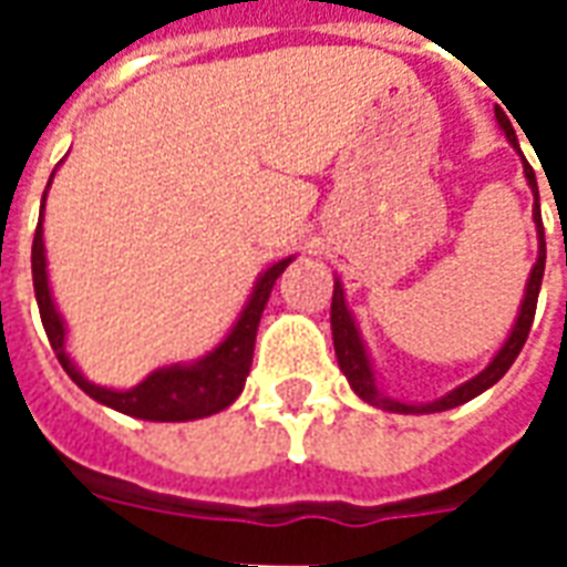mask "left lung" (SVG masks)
<instances>
[{"label":"left lung","instance_id":"left-lung-1","mask_svg":"<svg viewBox=\"0 0 567 567\" xmlns=\"http://www.w3.org/2000/svg\"><path fill=\"white\" fill-rule=\"evenodd\" d=\"M498 115V124L504 130V136L511 142L513 148L519 151V142H516V133H513L511 121L504 112H495ZM523 157V151H519ZM523 173L528 178V187L535 194V209H532V218H535L537 227V260L532 272H528V282H525V297L519 303V316H516V324H513L511 337L504 340L495 358L488 361L486 370H480L474 380L455 385L452 392H446L437 401H427V404H404V401H394L389 394L380 392L377 385V373H373V361L368 355V346L361 340V331H358L355 316L346 307V295L340 279H333V300H331V331H333V352H337V364L346 373V380L352 385V392L368 401L370 406H380V410H389V413H404V416H422V413H443V410H452V406L467 404L474 401L476 394H483L486 389H492L495 382L511 370V364L516 361V355L523 352L525 340H528V331H532V321H535L537 309V295H540V279H544V264H547V243H544V221H540V194H537V178L535 169L528 166V161L523 157Z\"/></svg>","mask_w":567,"mask_h":567}]
</instances>
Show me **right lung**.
Returning <instances> with one entry per match:
<instances>
[{"mask_svg":"<svg viewBox=\"0 0 567 567\" xmlns=\"http://www.w3.org/2000/svg\"><path fill=\"white\" fill-rule=\"evenodd\" d=\"M51 178H54V173H51ZM48 187H51V182H48ZM44 197H48V190L42 194V218L35 227V239H32V288H35V300H39V312H42L44 333L51 340V349L56 352V361L69 373V380L75 382L84 394H91L93 401L112 406L124 416L148 419V422H190V419L221 413L224 406L234 404L243 394L248 370H251L255 337H258L260 316H264V307L270 300L272 285L295 258L276 260L272 267L260 272L236 324L212 352L190 361V364H169V368L151 370L148 377L133 389H105V385L87 380L66 352V324H63V316L56 312L51 285H48V260H44L42 239Z\"/></svg>","mask_w":567,"mask_h":567,"instance_id":"1","label":"right lung"}]
</instances>
